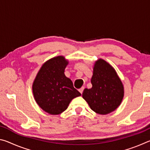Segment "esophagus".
Instances as JSON below:
<instances>
[{
  "instance_id": "obj_1",
  "label": "esophagus",
  "mask_w": 150,
  "mask_h": 150,
  "mask_svg": "<svg viewBox=\"0 0 150 150\" xmlns=\"http://www.w3.org/2000/svg\"><path fill=\"white\" fill-rule=\"evenodd\" d=\"M83 90H84V87H82L81 88L79 89V92L81 93V94H82L83 92Z\"/></svg>"
}]
</instances>
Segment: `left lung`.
<instances>
[{"instance_id": "8db88e82", "label": "left lung", "mask_w": 150, "mask_h": 150, "mask_svg": "<svg viewBox=\"0 0 150 150\" xmlns=\"http://www.w3.org/2000/svg\"><path fill=\"white\" fill-rule=\"evenodd\" d=\"M91 88H85L83 98L90 108L99 115H107L115 110L124 97V87L115 69L102 59L93 67Z\"/></svg>"}]
</instances>
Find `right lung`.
Returning a JSON list of instances; mask_svg holds the SVG:
<instances>
[{"label":"right lung","mask_w":150,"mask_h":150,"mask_svg":"<svg viewBox=\"0 0 150 150\" xmlns=\"http://www.w3.org/2000/svg\"><path fill=\"white\" fill-rule=\"evenodd\" d=\"M68 61L63 56L53 57L40 68L32 85L35 102L42 110L52 115L62 113L72 99L81 94L65 75Z\"/></svg>","instance_id":"1"}]
</instances>
